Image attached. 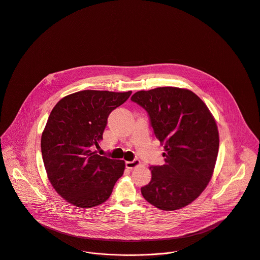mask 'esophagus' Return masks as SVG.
Returning <instances> with one entry per match:
<instances>
[{
  "label": "esophagus",
  "instance_id": "34e87169",
  "mask_svg": "<svg viewBox=\"0 0 260 260\" xmlns=\"http://www.w3.org/2000/svg\"><path fill=\"white\" fill-rule=\"evenodd\" d=\"M140 165H141V161L138 160V159H136V160H134V161H126V162H125V167H126L127 169H134V168L139 167Z\"/></svg>",
  "mask_w": 260,
  "mask_h": 260
}]
</instances>
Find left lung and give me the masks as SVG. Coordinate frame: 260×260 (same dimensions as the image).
<instances>
[{
  "mask_svg": "<svg viewBox=\"0 0 260 260\" xmlns=\"http://www.w3.org/2000/svg\"><path fill=\"white\" fill-rule=\"evenodd\" d=\"M132 100L149 113L165 151V164L150 167L152 179L142 194L162 211L180 210L202 194L213 176L220 143L216 119L206 103L184 88L138 91Z\"/></svg>",
  "mask_w": 260,
  "mask_h": 260,
  "instance_id": "obj_1",
  "label": "left lung"
}]
</instances>
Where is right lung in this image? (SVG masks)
Here are the masks:
<instances>
[{"instance_id":"add662e5","label":"right lung","mask_w":260,"mask_h":260,"mask_svg":"<svg viewBox=\"0 0 260 260\" xmlns=\"http://www.w3.org/2000/svg\"><path fill=\"white\" fill-rule=\"evenodd\" d=\"M128 92L79 91L61 98L51 110L41 135L47 178L71 205L90 209L106 202L125 163L97 155L110 112Z\"/></svg>"}]
</instances>
